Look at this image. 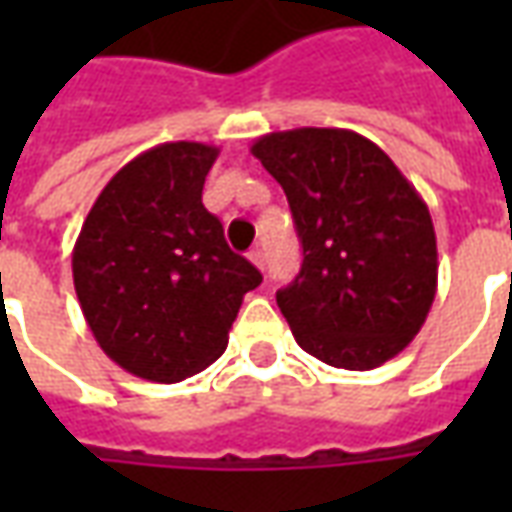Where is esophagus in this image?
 <instances>
[{"instance_id": "esophagus-1", "label": "esophagus", "mask_w": 512, "mask_h": 512, "mask_svg": "<svg viewBox=\"0 0 512 512\" xmlns=\"http://www.w3.org/2000/svg\"><path fill=\"white\" fill-rule=\"evenodd\" d=\"M249 260H252V263H255V266L260 268V271H266V252H263L260 246H257V249H252V252H249Z\"/></svg>"}]
</instances>
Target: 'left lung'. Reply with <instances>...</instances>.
<instances>
[{
	"label": "left lung",
	"instance_id": "obj_1",
	"mask_svg": "<svg viewBox=\"0 0 512 512\" xmlns=\"http://www.w3.org/2000/svg\"><path fill=\"white\" fill-rule=\"evenodd\" d=\"M301 238V271L277 304L296 343L332 367L373 370L428 318L439 279L430 211L395 161L345 128L257 139Z\"/></svg>",
	"mask_w": 512,
	"mask_h": 512
}]
</instances>
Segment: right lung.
<instances>
[{"instance_id": "right-lung-1", "label": "right lung", "mask_w": 512, "mask_h": 512, "mask_svg": "<svg viewBox=\"0 0 512 512\" xmlns=\"http://www.w3.org/2000/svg\"><path fill=\"white\" fill-rule=\"evenodd\" d=\"M219 147L164 142L109 180L73 246L84 321L117 365L175 384L216 362L241 301L263 282L224 241L202 186Z\"/></svg>"}]
</instances>
